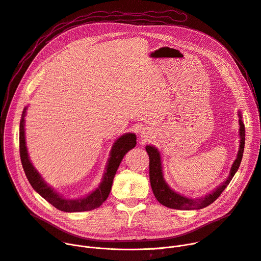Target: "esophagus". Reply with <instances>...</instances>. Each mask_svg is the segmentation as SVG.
Masks as SVG:
<instances>
[{"instance_id": "esophagus-1", "label": "esophagus", "mask_w": 261, "mask_h": 261, "mask_svg": "<svg viewBox=\"0 0 261 261\" xmlns=\"http://www.w3.org/2000/svg\"><path fill=\"white\" fill-rule=\"evenodd\" d=\"M151 134H152V132L147 127H143V128L140 129V136H141V138L143 140H148L150 138Z\"/></svg>"}]
</instances>
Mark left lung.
I'll return each mask as SVG.
<instances>
[{
    "label": "left lung",
    "mask_w": 261,
    "mask_h": 261,
    "mask_svg": "<svg viewBox=\"0 0 261 261\" xmlns=\"http://www.w3.org/2000/svg\"><path fill=\"white\" fill-rule=\"evenodd\" d=\"M238 117H239V148L236 155L235 161L233 162L230 173L226 181H224L219 186H217L212 192L206 194L205 196L197 197V198H191L188 196H185L183 194H179L178 192H175L172 190L169 185L166 183L163 173V165H162V158L161 153H160L159 149L152 145H146L145 149L149 155V179L152 192L158 199L160 204H162L165 207L171 208V209H177V210H197L203 209L210 204H212L214 200L222 194V192L226 189V187L231 182L234 174L236 173L240 162H242L244 149H245V124L243 122V116L240 111H238Z\"/></svg>",
    "instance_id": "8db88e82"
}]
</instances>
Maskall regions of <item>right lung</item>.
<instances>
[{
    "mask_svg": "<svg viewBox=\"0 0 261 261\" xmlns=\"http://www.w3.org/2000/svg\"><path fill=\"white\" fill-rule=\"evenodd\" d=\"M27 108L28 107H25L22 114L21 122H19V154H21V161L24 171L32 188L52 206L64 212L90 211L102 205L111 192L114 176L123 156L137 144L136 135L134 133H126L116 140L112 146L101 182H100L99 186L94 191L85 197L70 199L64 197L62 194H59L56 190H54V188L50 187L30 161L25 138V116Z\"/></svg>",
    "mask_w": 261,
    "mask_h": 261,
    "instance_id": "obj_1",
    "label": "right lung"
}]
</instances>
